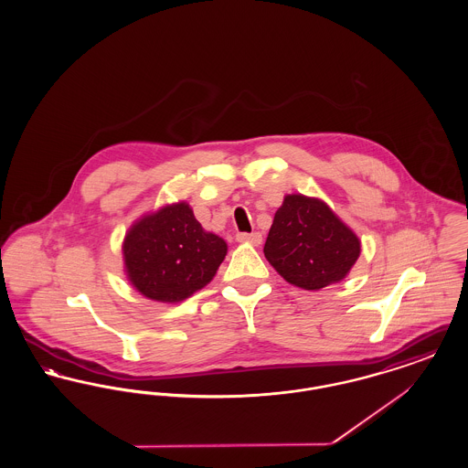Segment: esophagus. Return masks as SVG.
<instances>
[{"instance_id": "obj_1", "label": "esophagus", "mask_w": 468, "mask_h": 468, "mask_svg": "<svg viewBox=\"0 0 468 468\" xmlns=\"http://www.w3.org/2000/svg\"><path fill=\"white\" fill-rule=\"evenodd\" d=\"M261 240H263L261 233H239L237 235V242H240V244L260 245Z\"/></svg>"}]
</instances>
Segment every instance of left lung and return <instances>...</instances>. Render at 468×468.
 <instances>
[{"instance_id": "8db88e82", "label": "left lung", "mask_w": 468, "mask_h": 468, "mask_svg": "<svg viewBox=\"0 0 468 468\" xmlns=\"http://www.w3.org/2000/svg\"><path fill=\"white\" fill-rule=\"evenodd\" d=\"M263 252L284 281L319 291L349 275L361 240L324 201L286 195L273 216Z\"/></svg>"}]
</instances>
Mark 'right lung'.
Masks as SVG:
<instances>
[{
    "label": "right lung",
    "instance_id": "1",
    "mask_svg": "<svg viewBox=\"0 0 468 468\" xmlns=\"http://www.w3.org/2000/svg\"><path fill=\"white\" fill-rule=\"evenodd\" d=\"M228 244L203 229L189 203L163 205L136 219L122 242L124 273L149 300L178 303L216 275Z\"/></svg>",
    "mask_w": 468,
    "mask_h": 468
}]
</instances>
